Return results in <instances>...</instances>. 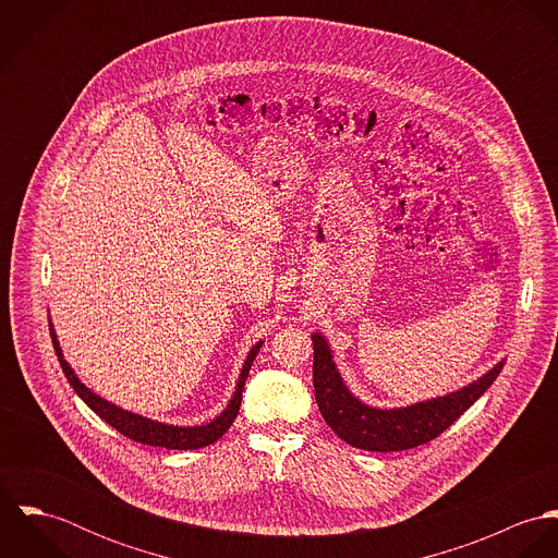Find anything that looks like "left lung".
Segmentation results:
<instances>
[{
  "instance_id": "8db88e82",
  "label": "left lung",
  "mask_w": 558,
  "mask_h": 558,
  "mask_svg": "<svg viewBox=\"0 0 558 558\" xmlns=\"http://www.w3.org/2000/svg\"><path fill=\"white\" fill-rule=\"evenodd\" d=\"M312 341L314 389L324 421L348 445L378 453L412 449L440 436L492 387L505 365L502 359L471 385L440 398L399 408H376L363 403L345 387L326 337L312 332Z\"/></svg>"
}]
</instances>
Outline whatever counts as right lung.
I'll list each match as a JSON object with an SVG mask.
<instances>
[{
  "label": "right lung",
  "mask_w": 558,
  "mask_h": 558,
  "mask_svg": "<svg viewBox=\"0 0 558 558\" xmlns=\"http://www.w3.org/2000/svg\"><path fill=\"white\" fill-rule=\"evenodd\" d=\"M49 330H51V341H53V348H56V354H58V361L62 365V372L64 376L69 378L71 387L75 389V393L80 396L105 423H109L113 429H118L120 434H124L126 438L135 440V442H142V445H150V447H165V449H178V451H189V449H202L206 445H213L217 442L228 429L230 425L234 423L236 414L240 410V399H242V389H244V383H246V376H248V369L253 365V359L257 356L259 348L264 341H257L244 363H242V369H240L239 383H236V389L232 393V398L228 401V405L208 423L204 425H169V423H160L155 418H148V416H142L137 412H131V410H124L116 403H111L109 399L100 398L96 396L92 389H87L80 380V376L75 374V369L69 365V361L64 359V352L60 348V341H58V335H56V328L51 324L49 318Z\"/></svg>",
  "instance_id": "right-lung-1"
}]
</instances>
